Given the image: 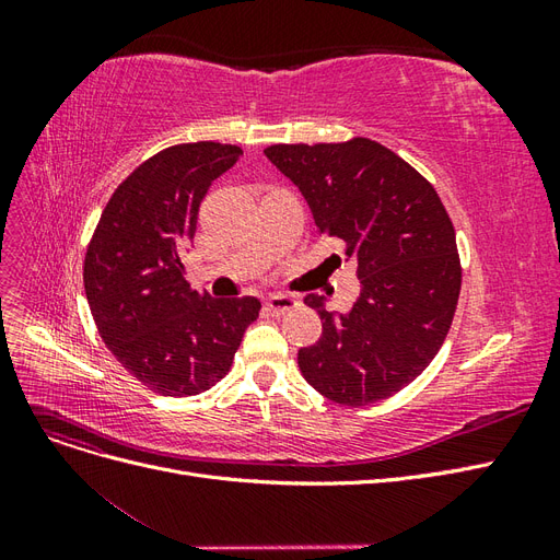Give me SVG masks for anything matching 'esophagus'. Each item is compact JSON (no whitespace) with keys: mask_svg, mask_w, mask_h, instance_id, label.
<instances>
[{"mask_svg":"<svg viewBox=\"0 0 560 560\" xmlns=\"http://www.w3.org/2000/svg\"><path fill=\"white\" fill-rule=\"evenodd\" d=\"M299 306V299L290 296V294H273L266 299V311L270 315H284L287 311H292Z\"/></svg>","mask_w":560,"mask_h":560,"instance_id":"34e87169","label":"esophagus"}]
</instances>
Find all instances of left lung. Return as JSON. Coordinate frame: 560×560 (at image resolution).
<instances>
[{
	"label": "left lung",
	"mask_w": 560,
	"mask_h": 560,
	"mask_svg": "<svg viewBox=\"0 0 560 560\" xmlns=\"http://www.w3.org/2000/svg\"><path fill=\"white\" fill-rule=\"evenodd\" d=\"M266 159L299 186L319 235L343 241L358 264L350 313L322 317L299 369L319 395L343 406L393 397L434 360L460 296L455 229L432 184L395 151L366 138L343 144H273Z\"/></svg>",
	"instance_id": "obj_1"
}]
</instances>
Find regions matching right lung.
I'll list each match as a JSON object with an SVG mask.
<instances>
[{"label":"right lung","instance_id":"add662e5","mask_svg":"<svg viewBox=\"0 0 560 560\" xmlns=\"http://www.w3.org/2000/svg\"><path fill=\"white\" fill-rule=\"evenodd\" d=\"M243 156L219 142L177 144L144 161L109 198L83 261V287L105 346L163 397L222 381L259 315L254 296L212 299L184 278L198 208Z\"/></svg>","mask_w":560,"mask_h":560}]
</instances>
